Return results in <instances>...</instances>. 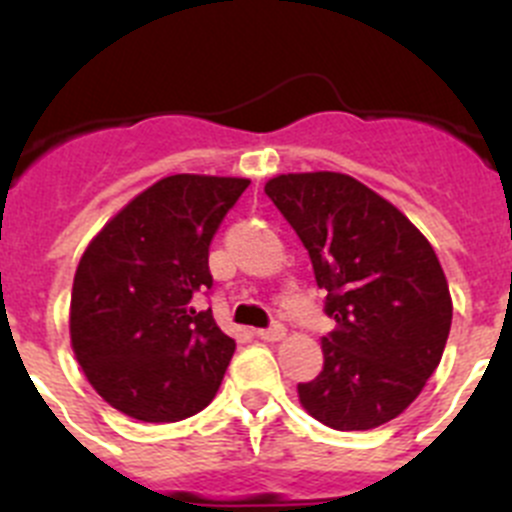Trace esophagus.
Returning <instances> with one entry per match:
<instances>
[{
	"instance_id": "obj_1",
	"label": "esophagus",
	"mask_w": 512,
	"mask_h": 512,
	"mask_svg": "<svg viewBox=\"0 0 512 512\" xmlns=\"http://www.w3.org/2000/svg\"><path fill=\"white\" fill-rule=\"evenodd\" d=\"M257 336H260L262 341H280V338H285V326L283 323H272L270 328H260Z\"/></svg>"
}]
</instances>
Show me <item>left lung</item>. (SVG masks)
I'll return each instance as SVG.
<instances>
[{"instance_id":"left-lung-1","label":"left lung","mask_w":512,"mask_h":512,"mask_svg":"<svg viewBox=\"0 0 512 512\" xmlns=\"http://www.w3.org/2000/svg\"><path fill=\"white\" fill-rule=\"evenodd\" d=\"M328 290L323 371L298 384L310 417L338 432L399 417L439 366L452 326L442 265L394 204L336 171L283 174L265 184Z\"/></svg>"}]
</instances>
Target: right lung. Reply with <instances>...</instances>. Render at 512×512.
<instances>
[{"label":"right lung","mask_w":512,"mask_h":512,"mask_svg":"<svg viewBox=\"0 0 512 512\" xmlns=\"http://www.w3.org/2000/svg\"><path fill=\"white\" fill-rule=\"evenodd\" d=\"M247 186L232 176H166L126 204L80 257L73 351L118 412L179 422L217 394L237 343L194 300L212 290L209 245Z\"/></svg>","instance_id":"1"}]
</instances>
